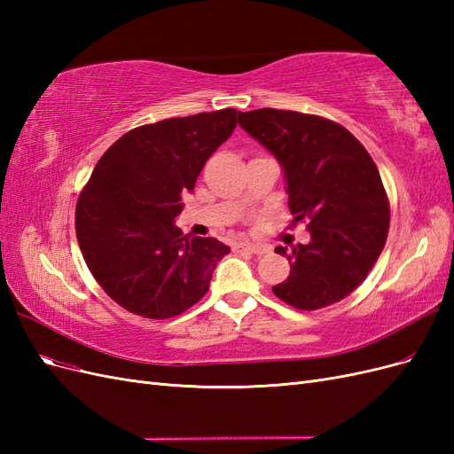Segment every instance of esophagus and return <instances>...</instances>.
<instances>
[{
  "label": "esophagus",
  "mask_w": 454,
  "mask_h": 454,
  "mask_svg": "<svg viewBox=\"0 0 454 454\" xmlns=\"http://www.w3.org/2000/svg\"><path fill=\"white\" fill-rule=\"evenodd\" d=\"M237 250H242V252H250V254H255V255H261V254H267L269 248L263 244H252V242H244V244H237L235 246Z\"/></svg>",
  "instance_id": "esophagus-1"
}]
</instances>
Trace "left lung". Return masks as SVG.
<instances>
[{
  "label": "left lung",
  "instance_id": "1",
  "mask_svg": "<svg viewBox=\"0 0 454 454\" xmlns=\"http://www.w3.org/2000/svg\"><path fill=\"white\" fill-rule=\"evenodd\" d=\"M239 125L280 162L294 223L309 222V244L274 248L292 265L274 295L301 310L345 299L388 235V197L373 159L345 127L318 115L265 107L240 112Z\"/></svg>",
  "mask_w": 454,
  "mask_h": 454
}]
</instances>
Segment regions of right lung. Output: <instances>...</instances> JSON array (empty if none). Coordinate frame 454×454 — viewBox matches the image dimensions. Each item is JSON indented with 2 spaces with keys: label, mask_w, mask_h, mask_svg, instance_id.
Returning a JSON list of instances; mask_svg holds the SVG:
<instances>
[{
  "label": "right lung",
  "mask_w": 454,
  "mask_h": 454,
  "mask_svg": "<svg viewBox=\"0 0 454 454\" xmlns=\"http://www.w3.org/2000/svg\"><path fill=\"white\" fill-rule=\"evenodd\" d=\"M237 109L164 119L127 132L96 164L75 208L92 277L117 305L172 318L208 292L229 246L176 227L204 162L237 127Z\"/></svg>",
  "instance_id": "obj_1"
}]
</instances>
